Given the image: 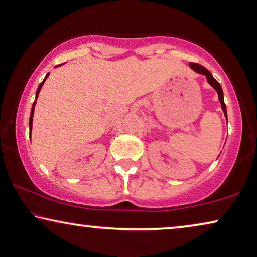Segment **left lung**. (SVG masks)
Segmentation results:
<instances>
[{"mask_svg":"<svg viewBox=\"0 0 257 257\" xmlns=\"http://www.w3.org/2000/svg\"><path fill=\"white\" fill-rule=\"evenodd\" d=\"M190 67L193 68L195 71L198 72V74L205 75V76H206V79H208V82L210 83V85L213 86L214 89L217 90V92H218V97H219V101H220V104H221V108H223V110H224L225 116L227 117V113H226V105H225V102H224V93H223V90H221L220 84L218 83L217 80L213 78V76L211 75V72H210L206 68H204L203 66H201V64H197V63H190Z\"/></svg>","mask_w":257,"mask_h":257,"instance_id":"8db88e82","label":"left lung"}]
</instances>
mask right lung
<instances>
[{"label": "right lung", "instance_id": "1", "mask_svg": "<svg viewBox=\"0 0 257 257\" xmlns=\"http://www.w3.org/2000/svg\"><path fill=\"white\" fill-rule=\"evenodd\" d=\"M48 75L49 74H47L46 75V77H45V79L43 80V82L40 83V85H39V87H38V90H37V93H36V99L38 98V94H39V92H40V90H41V86L44 85V82L46 80V78L48 77ZM34 105H36V101L33 102V106H32V109H31V115H30V136H31V129H32V121H33V113H34Z\"/></svg>", "mask_w": 257, "mask_h": 257}]
</instances>
